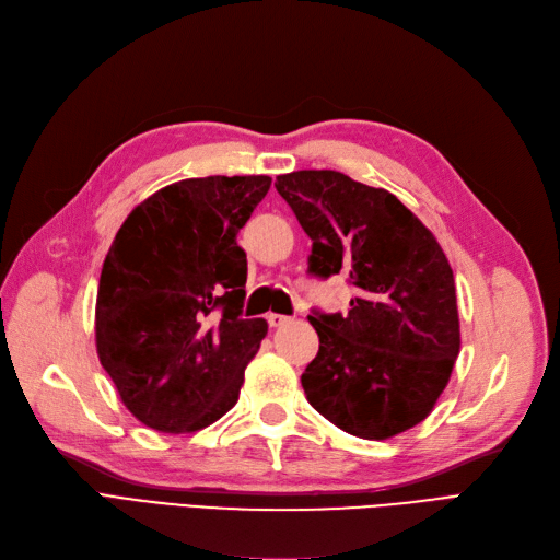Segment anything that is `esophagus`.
Masks as SVG:
<instances>
[{"instance_id":"1","label":"esophagus","mask_w":560,"mask_h":560,"mask_svg":"<svg viewBox=\"0 0 560 560\" xmlns=\"http://www.w3.org/2000/svg\"><path fill=\"white\" fill-rule=\"evenodd\" d=\"M288 320H291V318L283 316V314H267V323H269V328H281V326H285Z\"/></svg>"}]
</instances>
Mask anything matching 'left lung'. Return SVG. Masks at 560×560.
Instances as JSON below:
<instances>
[{
    "label": "left lung",
    "instance_id": "8db88e82",
    "mask_svg": "<svg viewBox=\"0 0 560 560\" xmlns=\"http://www.w3.org/2000/svg\"><path fill=\"white\" fill-rule=\"evenodd\" d=\"M277 190L310 234V272L347 275V314L306 316L318 353L302 374L310 405L363 440L421 423L460 349L454 272L432 232L398 197L332 170L277 176Z\"/></svg>",
    "mask_w": 560,
    "mask_h": 560
}]
</instances>
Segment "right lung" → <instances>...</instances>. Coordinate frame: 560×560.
<instances>
[{"instance_id": "1", "label": "right lung", "mask_w": 560, "mask_h": 560, "mask_svg": "<svg viewBox=\"0 0 560 560\" xmlns=\"http://www.w3.org/2000/svg\"><path fill=\"white\" fill-rule=\"evenodd\" d=\"M272 178H186L153 192L120 225L95 306L100 363L135 417L195 432L240 398L267 335L244 318L246 254L237 232Z\"/></svg>"}]
</instances>
